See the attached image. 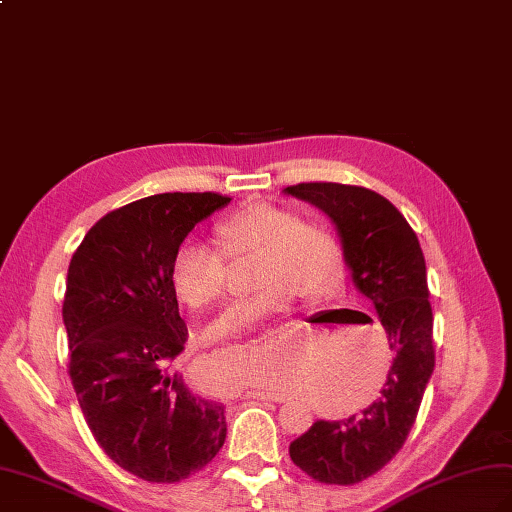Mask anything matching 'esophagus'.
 I'll use <instances>...</instances> for the list:
<instances>
[{
  "instance_id": "34e87169",
  "label": "esophagus",
  "mask_w": 512,
  "mask_h": 512,
  "mask_svg": "<svg viewBox=\"0 0 512 512\" xmlns=\"http://www.w3.org/2000/svg\"><path fill=\"white\" fill-rule=\"evenodd\" d=\"M253 398H261V400H272V402H283L285 396L279 391H253Z\"/></svg>"
}]
</instances>
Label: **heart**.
Segmentation results:
<instances>
[{"label":"heart","mask_w":512,"mask_h":512,"mask_svg":"<svg viewBox=\"0 0 512 512\" xmlns=\"http://www.w3.org/2000/svg\"><path fill=\"white\" fill-rule=\"evenodd\" d=\"M214 242L220 253L201 242H183L170 259L168 279L183 305L207 309L227 292V264L221 257L233 264L255 259L253 287L261 292L222 313L209 329L216 339L266 324L290 307L292 294L316 300L342 281V246L333 229L320 218L296 216L281 205L257 203L229 214L216 222ZM279 350L281 337L272 335L255 359L257 374L279 376Z\"/></svg>","instance_id":"1"}]
</instances>
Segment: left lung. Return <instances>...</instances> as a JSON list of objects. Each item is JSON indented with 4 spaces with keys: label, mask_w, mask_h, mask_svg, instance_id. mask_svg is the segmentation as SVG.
Here are the masks:
<instances>
[{
    "label": "left lung",
    "mask_w": 512,
    "mask_h": 512,
    "mask_svg": "<svg viewBox=\"0 0 512 512\" xmlns=\"http://www.w3.org/2000/svg\"><path fill=\"white\" fill-rule=\"evenodd\" d=\"M333 220L352 283L372 300L393 361L385 385L361 413L318 419L292 441L296 467L324 484H357L400 452L435 370L432 309L422 246L385 196L361 186L316 181L285 188Z\"/></svg>",
    "instance_id": "8db88e82"
}]
</instances>
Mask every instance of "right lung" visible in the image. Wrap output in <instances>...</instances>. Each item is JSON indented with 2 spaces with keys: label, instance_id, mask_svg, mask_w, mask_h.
I'll list each match as a JSON object with an SVG mask.
<instances>
[{
  "label": "right lung",
  "instance_id": "1",
  "mask_svg": "<svg viewBox=\"0 0 512 512\" xmlns=\"http://www.w3.org/2000/svg\"><path fill=\"white\" fill-rule=\"evenodd\" d=\"M229 201L216 192L134 201L93 225L69 264L62 320L77 402L101 450L147 482L188 478L227 437L225 404L173 370L188 326L168 268L196 222Z\"/></svg>",
  "mask_w": 512,
  "mask_h": 512
}]
</instances>
